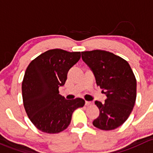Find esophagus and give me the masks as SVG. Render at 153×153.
<instances>
[{
  "label": "esophagus",
  "mask_w": 153,
  "mask_h": 153,
  "mask_svg": "<svg viewBox=\"0 0 153 153\" xmlns=\"http://www.w3.org/2000/svg\"><path fill=\"white\" fill-rule=\"evenodd\" d=\"M92 105V102L85 101V105H86V106H89V105Z\"/></svg>",
  "instance_id": "obj_1"
}]
</instances>
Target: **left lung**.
<instances>
[{
	"label": "left lung",
	"mask_w": 153,
	"mask_h": 153,
	"mask_svg": "<svg viewBox=\"0 0 153 153\" xmlns=\"http://www.w3.org/2000/svg\"><path fill=\"white\" fill-rule=\"evenodd\" d=\"M83 61L91 68L97 86L106 95L104 103L96 101L100 116L94 127L112 130L128 119L136 100V79L128 62L123 58L104 50L82 51Z\"/></svg>",
	"instance_id": "8db88e82"
}]
</instances>
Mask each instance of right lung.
<instances>
[{
  "label": "right lung",
  "mask_w": 153,
  "mask_h": 153,
  "mask_svg": "<svg viewBox=\"0 0 153 153\" xmlns=\"http://www.w3.org/2000/svg\"><path fill=\"white\" fill-rule=\"evenodd\" d=\"M80 57L79 51L55 48L39 55L28 65L22 82L23 106L31 122L42 132L63 131L74 111L85 105L82 99L67 100L59 94L69 69Z\"/></svg>",
  "instance_id": "1"
}]
</instances>
